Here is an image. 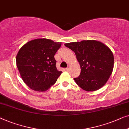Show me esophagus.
<instances>
[{"instance_id": "1", "label": "esophagus", "mask_w": 129, "mask_h": 129, "mask_svg": "<svg viewBox=\"0 0 129 129\" xmlns=\"http://www.w3.org/2000/svg\"><path fill=\"white\" fill-rule=\"evenodd\" d=\"M70 65H68V66L67 67V68H65V70H66L67 71H69V70H70Z\"/></svg>"}]
</instances>
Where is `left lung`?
Masks as SVG:
<instances>
[{
  "mask_svg": "<svg viewBox=\"0 0 129 129\" xmlns=\"http://www.w3.org/2000/svg\"><path fill=\"white\" fill-rule=\"evenodd\" d=\"M64 45L75 52L80 64V75L74 78L77 85L88 92L102 88L113 69L114 57L110 48L96 40H83Z\"/></svg>",
  "mask_w": 129,
  "mask_h": 129,
  "instance_id": "obj_1",
  "label": "left lung"
}]
</instances>
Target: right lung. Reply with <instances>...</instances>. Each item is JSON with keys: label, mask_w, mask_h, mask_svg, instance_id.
<instances>
[{"label": "right lung", "mask_w": 129, "mask_h": 129, "mask_svg": "<svg viewBox=\"0 0 129 129\" xmlns=\"http://www.w3.org/2000/svg\"><path fill=\"white\" fill-rule=\"evenodd\" d=\"M61 43L38 39L28 41L20 49L16 65L21 78L31 89L38 92L48 90L62 73L57 70L54 58Z\"/></svg>", "instance_id": "right-lung-1"}]
</instances>
